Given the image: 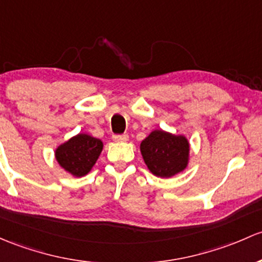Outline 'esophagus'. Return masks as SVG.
<instances>
[{
	"label": "esophagus",
	"instance_id": "34e87169",
	"mask_svg": "<svg viewBox=\"0 0 262 262\" xmlns=\"http://www.w3.org/2000/svg\"><path fill=\"white\" fill-rule=\"evenodd\" d=\"M128 138V134H114L113 136V140H115V142H126Z\"/></svg>",
	"mask_w": 262,
	"mask_h": 262
}]
</instances>
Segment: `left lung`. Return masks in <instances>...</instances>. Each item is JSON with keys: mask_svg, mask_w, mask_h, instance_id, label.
I'll use <instances>...</instances> for the list:
<instances>
[{"mask_svg": "<svg viewBox=\"0 0 262 262\" xmlns=\"http://www.w3.org/2000/svg\"><path fill=\"white\" fill-rule=\"evenodd\" d=\"M140 152L148 169L154 176L168 178L187 167L189 144L183 136L154 130L142 142Z\"/></svg>", "mask_w": 262, "mask_h": 262, "instance_id": "1", "label": "left lung"}]
</instances>
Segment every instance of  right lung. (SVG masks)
I'll use <instances>...</instances> for the list:
<instances>
[{
	"label": "right lung",
	"mask_w": 262,
	"mask_h": 262,
	"mask_svg": "<svg viewBox=\"0 0 262 262\" xmlns=\"http://www.w3.org/2000/svg\"><path fill=\"white\" fill-rule=\"evenodd\" d=\"M103 149V142L88 134H78L56 149V161L75 177L88 174Z\"/></svg>",
	"instance_id": "right-lung-1"
}]
</instances>
